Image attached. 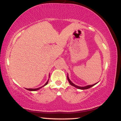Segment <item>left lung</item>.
Returning <instances> with one entry per match:
<instances>
[{"instance_id":"8db88e82","label":"left lung","mask_w":121,"mask_h":121,"mask_svg":"<svg viewBox=\"0 0 121 121\" xmlns=\"http://www.w3.org/2000/svg\"><path fill=\"white\" fill-rule=\"evenodd\" d=\"M67 78H68V81H69V84H70V85H71L72 86H74L75 87H76V88H77V89H82V90L87 89H89V88H90V87H91L93 86L94 85H95L97 84V83H96V84H93V85H88V86H84V87L78 86L76 85H74V84H73V83H72V82L71 81H70V80H69V78L68 76H67Z\"/></svg>"}]
</instances>
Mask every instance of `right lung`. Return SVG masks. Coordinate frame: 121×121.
<instances>
[{"instance_id": "obj_1", "label": "right lung", "mask_w": 121, "mask_h": 121, "mask_svg": "<svg viewBox=\"0 0 121 121\" xmlns=\"http://www.w3.org/2000/svg\"><path fill=\"white\" fill-rule=\"evenodd\" d=\"M48 81H47V82H46V84L44 85V86H43L40 87H38V88H36V89H27V90H28V91H37V90L40 89L41 88V87H42L46 85H47V84H48Z\"/></svg>"}]
</instances>
